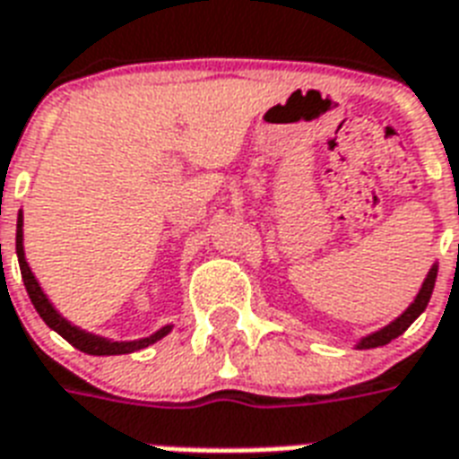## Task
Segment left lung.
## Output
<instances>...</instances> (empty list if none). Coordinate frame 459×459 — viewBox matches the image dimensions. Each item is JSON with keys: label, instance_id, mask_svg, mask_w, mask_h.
I'll use <instances>...</instances> for the list:
<instances>
[{"label": "left lung", "instance_id": "obj_1", "mask_svg": "<svg viewBox=\"0 0 459 459\" xmlns=\"http://www.w3.org/2000/svg\"><path fill=\"white\" fill-rule=\"evenodd\" d=\"M436 275H438V263H433L431 270L426 273L424 282L419 287L417 297H414V301H411L410 307L404 308L395 321H390L388 325H383L381 330H376V333H368V335L361 337L354 347H357V350H374V347H383V344H388L390 340H395V337L403 335L404 330L410 328L411 323L417 321L419 316L424 314V308L429 307V299H431L433 294V285H436Z\"/></svg>", "mask_w": 459, "mask_h": 459}]
</instances>
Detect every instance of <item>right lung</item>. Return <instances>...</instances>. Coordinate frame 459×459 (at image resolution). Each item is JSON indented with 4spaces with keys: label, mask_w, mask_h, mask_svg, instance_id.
I'll return each instance as SVG.
<instances>
[{
    "label": "right lung",
    "mask_w": 459,
    "mask_h": 459,
    "mask_svg": "<svg viewBox=\"0 0 459 459\" xmlns=\"http://www.w3.org/2000/svg\"><path fill=\"white\" fill-rule=\"evenodd\" d=\"M16 255H19V265H21V278H23V285H26V292L33 301L35 311L40 314V318L48 323L49 328L59 333V335L66 340L69 344H74L76 350L85 351V354H93V357H109V354H131V351L145 350L148 344L158 342L162 337L172 330V325H162L160 330H155L152 335L141 337V340H124V342H117V340H108L102 335H93L88 330H81L78 325L69 323L64 318L55 307L52 301L48 299V294L42 292L40 282L35 280L33 270L26 261V251H23V212L19 211V222H16Z\"/></svg>",
    "instance_id": "add662e5"
}]
</instances>
